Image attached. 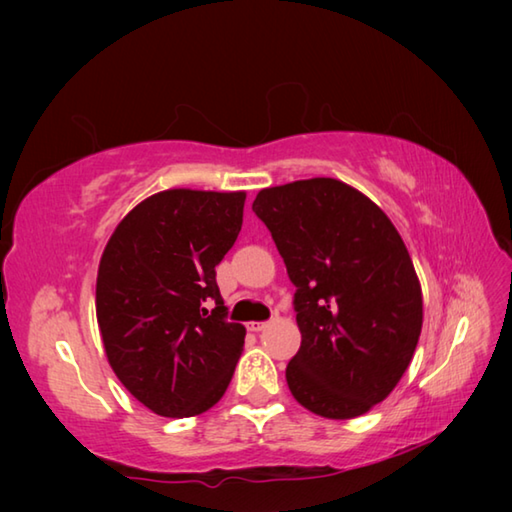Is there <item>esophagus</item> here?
I'll use <instances>...</instances> for the list:
<instances>
[{
    "label": "esophagus",
    "instance_id": "esophagus-1",
    "mask_svg": "<svg viewBox=\"0 0 512 512\" xmlns=\"http://www.w3.org/2000/svg\"><path fill=\"white\" fill-rule=\"evenodd\" d=\"M266 325H268V321H250L246 328L250 332H262V330H266Z\"/></svg>",
    "mask_w": 512,
    "mask_h": 512
}]
</instances>
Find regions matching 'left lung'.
I'll use <instances>...</instances> for the list:
<instances>
[{"mask_svg":"<svg viewBox=\"0 0 512 512\" xmlns=\"http://www.w3.org/2000/svg\"><path fill=\"white\" fill-rule=\"evenodd\" d=\"M253 211L297 288L292 396L323 418L361 416L398 385L420 339L422 292L405 242L372 200L334 178L259 191Z\"/></svg>","mask_w":512,"mask_h":512,"instance_id":"left-lung-1","label":"left lung"}]
</instances>
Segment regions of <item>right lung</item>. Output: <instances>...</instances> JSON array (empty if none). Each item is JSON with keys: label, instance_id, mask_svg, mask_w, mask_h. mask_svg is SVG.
Segmentation results:
<instances>
[{"label": "right lung", "instance_id": "obj_1", "mask_svg": "<svg viewBox=\"0 0 512 512\" xmlns=\"http://www.w3.org/2000/svg\"><path fill=\"white\" fill-rule=\"evenodd\" d=\"M246 193L171 189L125 215L96 279V319L118 380L158 416L211 409L231 383L246 328L215 281L242 231Z\"/></svg>", "mask_w": 512, "mask_h": 512}]
</instances>
